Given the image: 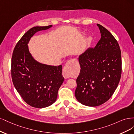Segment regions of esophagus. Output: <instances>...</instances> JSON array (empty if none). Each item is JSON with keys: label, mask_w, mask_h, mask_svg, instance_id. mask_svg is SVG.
<instances>
[{"label": "esophagus", "mask_w": 134, "mask_h": 134, "mask_svg": "<svg viewBox=\"0 0 134 134\" xmlns=\"http://www.w3.org/2000/svg\"><path fill=\"white\" fill-rule=\"evenodd\" d=\"M75 61V59H70L66 63L65 66L64 67L63 69V73L62 75L64 77L65 79H68L70 78V71L71 70V67L70 65L71 63H72L73 62Z\"/></svg>", "instance_id": "obj_1"}]
</instances>
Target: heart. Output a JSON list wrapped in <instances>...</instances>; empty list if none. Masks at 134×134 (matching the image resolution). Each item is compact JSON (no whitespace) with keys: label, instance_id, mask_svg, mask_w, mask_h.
<instances>
[{"label":"heart","instance_id":"obj_1","mask_svg":"<svg viewBox=\"0 0 134 134\" xmlns=\"http://www.w3.org/2000/svg\"><path fill=\"white\" fill-rule=\"evenodd\" d=\"M92 42V38L91 37H88V38H87L86 40V44L89 45Z\"/></svg>","mask_w":134,"mask_h":134}]
</instances>
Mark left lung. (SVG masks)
Listing matches in <instances>:
<instances>
[{"mask_svg": "<svg viewBox=\"0 0 134 134\" xmlns=\"http://www.w3.org/2000/svg\"><path fill=\"white\" fill-rule=\"evenodd\" d=\"M101 39L94 48H89L79 57L81 66L76 80V98L86 106H100L110 98L121 74L119 45L112 34L97 24Z\"/></svg>", "mask_w": 134, "mask_h": 134, "instance_id": "1", "label": "left lung"}]
</instances>
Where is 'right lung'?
Listing matches in <instances>:
<instances>
[{
  "instance_id": "right-lung-1",
  "label": "right lung",
  "mask_w": 134,
  "mask_h": 134,
  "mask_svg": "<svg viewBox=\"0 0 134 134\" xmlns=\"http://www.w3.org/2000/svg\"><path fill=\"white\" fill-rule=\"evenodd\" d=\"M52 25L34 27L17 43L12 58V78L15 89L27 104L36 108L51 106L56 101L64 81L62 66H54L38 62L30 53L28 44L37 32Z\"/></svg>"
}]
</instances>
